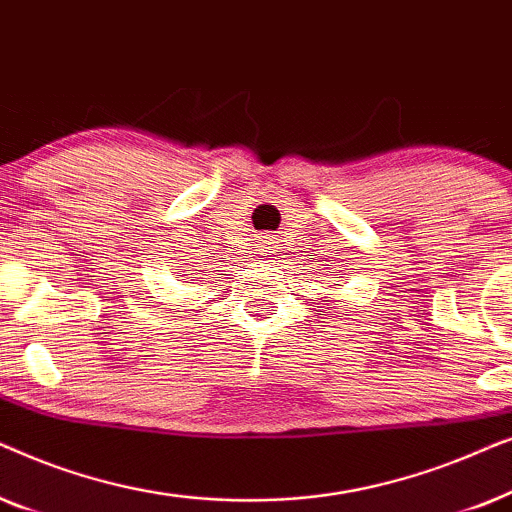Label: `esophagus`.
I'll return each mask as SVG.
<instances>
[{
  "label": "esophagus",
  "mask_w": 512,
  "mask_h": 512,
  "mask_svg": "<svg viewBox=\"0 0 512 512\" xmlns=\"http://www.w3.org/2000/svg\"><path fill=\"white\" fill-rule=\"evenodd\" d=\"M277 240L272 235H268V233H261V235H256V247H254V254H258V256H275V251H277Z\"/></svg>",
  "instance_id": "esophagus-1"
}]
</instances>
